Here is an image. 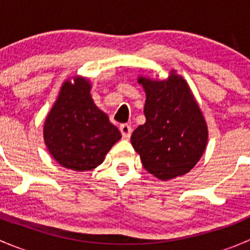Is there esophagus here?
Masks as SVG:
<instances>
[{"mask_svg":"<svg viewBox=\"0 0 250 250\" xmlns=\"http://www.w3.org/2000/svg\"><path fill=\"white\" fill-rule=\"evenodd\" d=\"M120 130L121 133H122V137L125 138V139H128V138L130 137V134H132V127H130L129 125H121L120 127Z\"/></svg>","mask_w":250,"mask_h":250,"instance_id":"34e87169","label":"esophagus"}]
</instances>
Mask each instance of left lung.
I'll return each instance as SVG.
<instances>
[{"instance_id":"1","label":"left lung","mask_w":250,"mask_h":250,"mask_svg":"<svg viewBox=\"0 0 250 250\" xmlns=\"http://www.w3.org/2000/svg\"><path fill=\"white\" fill-rule=\"evenodd\" d=\"M138 82L146 93V122L130 141L144 168L161 180L188 173L206 150L208 128L188 82L175 70L167 80L139 76Z\"/></svg>"}]
</instances>
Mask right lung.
Wrapping results in <instances>:
<instances>
[{
  "mask_svg": "<svg viewBox=\"0 0 250 250\" xmlns=\"http://www.w3.org/2000/svg\"><path fill=\"white\" fill-rule=\"evenodd\" d=\"M43 138L60 166L85 172L102 165L122 135L93 102L89 80L74 77V83L67 80L62 85L44 121Z\"/></svg>",
  "mask_w": 250,
  "mask_h": 250,
  "instance_id": "obj_1",
  "label": "right lung"
}]
</instances>
